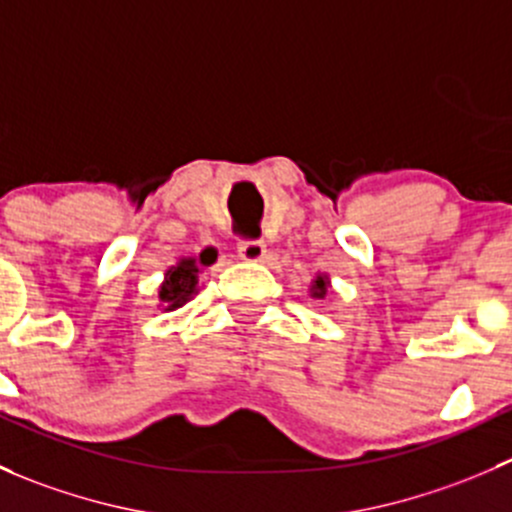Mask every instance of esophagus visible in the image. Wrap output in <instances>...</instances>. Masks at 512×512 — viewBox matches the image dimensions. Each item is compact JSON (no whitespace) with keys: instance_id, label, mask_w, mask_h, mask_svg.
I'll return each mask as SVG.
<instances>
[{"instance_id":"1","label":"esophagus","mask_w":512,"mask_h":512,"mask_svg":"<svg viewBox=\"0 0 512 512\" xmlns=\"http://www.w3.org/2000/svg\"><path fill=\"white\" fill-rule=\"evenodd\" d=\"M237 255L245 262H262L267 255V245L262 240H247L237 245Z\"/></svg>"}]
</instances>
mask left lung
Segmentation results:
<instances>
[{
  "instance_id": "left-lung-1",
  "label": "left lung",
  "mask_w": 512,
  "mask_h": 512,
  "mask_svg": "<svg viewBox=\"0 0 512 512\" xmlns=\"http://www.w3.org/2000/svg\"><path fill=\"white\" fill-rule=\"evenodd\" d=\"M329 292H332V280H329L327 272H317L312 280V285H309V297L324 299Z\"/></svg>"
}]
</instances>
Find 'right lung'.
Segmentation results:
<instances>
[{"label":"right lung","instance_id":"right-lung-1","mask_svg":"<svg viewBox=\"0 0 512 512\" xmlns=\"http://www.w3.org/2000/svg\"><path fill=\"white\" fill-rule=\"evenodd\" d=\"M218 260L215 247H205L198 255L178 257L173 267H168L163 282L158 285V309L160 312H175L188 304L200 292V272L208 270Z\"/></svg>","mask_w":512,"mask_h":512}]
</instances>
